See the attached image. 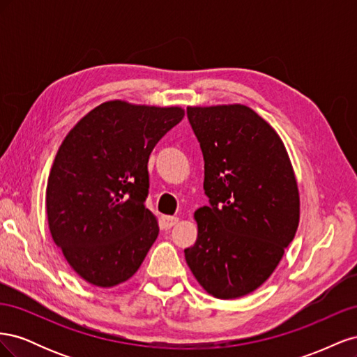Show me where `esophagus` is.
<instances>
[{
	"label": "esophagus",
	"mask_w": 357,
	"mask_h": 357,
	"mask_svg": "<svg viewBox=\"0 0 357 357\" xmlns=\"http://www.w3.org/2000/svg\"><path fill=\"white\" fill-rule=\"evenodd\" d=\"M178 218H176V215H164L162 218V225H164L165 229H169L172 228V226H176L178 223Z\"/></svg>",
	"instance_id": "34e87169"
}]
</instances>
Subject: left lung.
<instances>
[{
    "instance_id": "obj_1",
    "label": "left lung",
    "mask_w": 357,
    "mask_h": 357,
    "mask_svg": "<svg viewBox=\"0 0 357 357\" xmlns=\"http://www.w3.org/2000/svg\"><path fill=\"white\" fill-rule=\"evenodd\" d=\"M204 156L210 205L193 214L197 243L185 250L207 294L235 299L262 286L299 225V190L275 129L243 104L188 107Z\"/></svg>"
}]
</instances>
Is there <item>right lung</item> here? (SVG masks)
I'll use <instances>...</instances> for the list:
<instances>
[{"instance_id": "add662e5", "label": "right lung", "mask_w": 357, "mask_h": 357, "mask_svg": "<svg viewBox=\"0 0 357 357\" xmlns=\"http://www.w3.org/2000/svg\"><path fill=\"white\" fill-rule=\"evenodd\" d=\"M185 110L107 101L63 139L47 180L52 238L84 282L113 287L131 278L158 238L146 208L147 162Z\"/></svg>"}]
</instances>
